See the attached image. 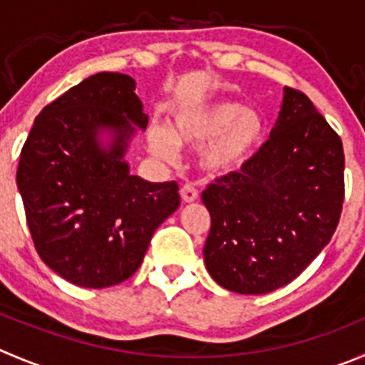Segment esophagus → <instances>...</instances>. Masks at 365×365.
Listing matches in <instances>:
<instances>
[{"label": "esophagus", "mask_w": 365, "mask_h": 365, "mask_svg": "<svg viewBox=\"0 0 365 365\" xmlns=\"http://www.w3.org/2000/svg\"><path fill=\"white\" fill-rule=\"evenodd\" d=\"M180 199H182V202H195L199 199V192L195 190V186L185 185L180 188Z\"/></svg>", "instance_id": "1"}]
</instances>
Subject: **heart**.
<instances>
[{
  "instance_id": "b5f03b06",
  "label": "heart",
  "mask_w": 365,
  "mask_h": 365,
  "mask_svg": "<svg viewBox=\"0 0 365 365\" xmlns=\"http://www.w3.org/2000/svg\"><path fill=\"white\" fill-rule=\"evenodd\" d=\"M147 140L152 154L166 161L175 158L177 147L202 145L199 163L204 172L224 175L256 158L265 141V121L258 110L220 100L179 110L168 130L152 127Z\"/></svg>"
}]
</instances>
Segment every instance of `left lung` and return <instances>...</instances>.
<instances>
[{
	"instance_id": "obj_1",
	"label": "left lung",
	"mask_w": 365,
	"mask_h": 365,
	"mask_svg": "<svg viewBox=\"0 0 365 365\" xmlns=\"http://www.w3.org/2000/svg\"><path fill=\"white\" fill-rule=\"evenodd\" d=\"M211 215L207 272L238 294L296 279L328 245L344 202V150L304 93L284 88L279 118L256 158L202 192Z\"/></svg>"
}]
</instances>
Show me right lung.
<instances>
[{
  "label": "right lung",
  "mask_w": 365,
  "mask_h": 365,
  "mask_svg": "<svg viewBox=\"0 0 365 365\" xmlns=\"http://www.w3.org/2000/svg\"><path fill=\"white\" fill-rule=\"evenodd\" d=\"M133 123H148L134 78L96 73L41 110L21 150L16 180L34 245L78 287L128 279L180 204L175 180L148 182L128 170ZM106 130L111 141L102 148Z\"/></svg>",
  "instance_id": "1"
}]
</instances>
